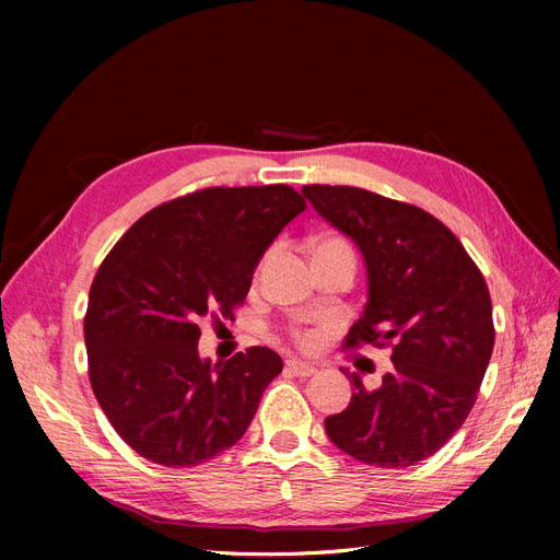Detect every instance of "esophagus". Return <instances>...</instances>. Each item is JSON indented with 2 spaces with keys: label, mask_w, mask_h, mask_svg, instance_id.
I'll return each instance as SVG.
<instances>
[{
  "label": "esophagus",
  "mask_w": 560,
  "mask_h": 560,
  "mask_svg": "<svg viewBox=\"0 0 560 560\" xmlns=\"http://www.w3.org/2000/svg\"><path fill=\"white\" fill-rule=\"evenodd\" d=\"M284 366H287V371H290V374H294L299 378H308V376H313L315 371H317L315 364L303 362V360H287Z\"/></svg>",
  "instance_id": "obj_1"
}]
</instances>
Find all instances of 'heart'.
Wrapping results in <instances>:
<instances>
[{"mask_svg": "<svg viewBox=\"0 0 560 560\" xmlns=\"http://www.w3.org/2000/svg\"><path fill=\"white\" fill-rule=\"evenodd\" d=\"M329 243H331V241H329ZM303 341H308V338H306V336H303Z\"/></svg>", "mask_w": 560, "mask_h": 560, "instance_id": "obj_1", "label": "heart"}]
</instances>
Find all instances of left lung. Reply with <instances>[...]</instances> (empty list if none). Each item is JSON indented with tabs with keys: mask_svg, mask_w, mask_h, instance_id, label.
Wrapping results in <instances>:
<instances>
[{
	"mask_svg": "<svg viewBox=\"0 0 560 560\" xmlns=\"http://www.w3.org/2000/svg\"><path fill=\"white\" fill-rule=\"evenodd\" d=\"M301 194L362 252L366 306L346 346L389 343L395 366L376 389L346 371L354 393L325 430L364 465L425 460L463 428L493 352L481 270L439 219L409 202L354 186L311 184Z\"/></svg>",
	"mask_w": 560,
	"mask_h": 560,
	"instance_id": "left-lung-1",
	"label": "left lung"
}]
</instances>
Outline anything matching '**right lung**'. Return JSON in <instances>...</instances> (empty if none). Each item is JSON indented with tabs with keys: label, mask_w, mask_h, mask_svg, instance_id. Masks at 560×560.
<instances>
[{
	"label": "right lung",
	"mask_w": 560,
	"mask_h": 560,
	"mask_svg": "<svg viewBox=\"0 0 560 560\" xmlns=\"http://www.w3.org/2000/svg\"><path fill=\"white\" fill-rule=\"evenodd\" d=\"M306 210L292 186H212L147 212L97 268L83 319L97 404L147 460L194 467L249 428L280 354H198L200 322L233 317L254 268Z\"/></svg>",
	"instance_id": "obj_1"
}]
</instances>
